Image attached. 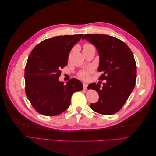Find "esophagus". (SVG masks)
I'll use <instances>...</instances> for the list:
<instances>
[{"instance_id":"esophagus-1","label":"esophagus","mask_w":156,"mask_h":156,"mask_svg":"<svg viewBox=\"0 0 156 156\" xmlns=\"http://www.w3.org/2000/svg\"><path fill=\"white\" fill-rule=\"evenodd\" d=\"M87 87H88V84H86V83H83V88L84 90H87Z\"/></svg>"}]
</instances>
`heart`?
Returning a JSON list of instances; mask_svg holds the SVG:
<instances>
[{"label": "heart", "instance_id": "1", "mask_svg": "<svg viewBox=\"0 0 156 156\" xmlns=\"http://www.w3.org/2000/svg\"><path fill=\"white\" fill-rule=\"evenodd\" d=\"M94 46L91 44H85L83 47V50L94 49ZM92 72V69H88L87 70H82L78 73L79 77L83 79H87L89 77V75Z\"/></svg>", "mask_w": 156, "mask_h": 156}]
</instances>
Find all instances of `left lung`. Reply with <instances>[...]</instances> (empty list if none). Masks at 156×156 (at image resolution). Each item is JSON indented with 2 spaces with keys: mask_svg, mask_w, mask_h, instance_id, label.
Instances as JSON below:
<instances>
[{
  "mask_svg": "<svg viewBox=\"0 0 156 156\" xmlns=\"http://www.w3.org/2000/svg\"><path fill=\"white\" fill-rule=\"evenodd\" d=\"M87 40L96 48L100 64L98 70L103 72L99 78L106 80L103 86L96 83L89 84L99 94L98 101L91 103L93 111L112 115L123 107L135 85L136 66L131 51L124 42L105 34H85Z\"/></svg>",
  "mask_w": 156,
  "mask_h": 156,
  "instance_id": "1",
  "label": "left lung"
}]
</instances>
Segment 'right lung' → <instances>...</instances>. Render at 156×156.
<instances>
[{
    "label": "right lung",
    "instance_id": "obj_1",
    "mask_svg": "<svg viewBox=\"0 0 156 156\" xmlns=\"http://www.w3.org/2000/svg\"><path fill=\"white\" fill-rule=\"evenodd\" d=\"M83 34L53 37L33 49L25 69V92L34 109L45 116H56L70 105L72 94L83 89L73 78L64 84L59 81L60 69L68 64L70 51Z\"/></svg>",
    "mask_w": 156,
    "mask_h": 156
}]
</instances>
